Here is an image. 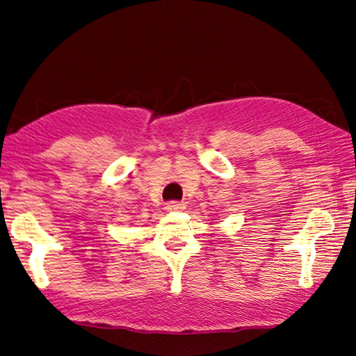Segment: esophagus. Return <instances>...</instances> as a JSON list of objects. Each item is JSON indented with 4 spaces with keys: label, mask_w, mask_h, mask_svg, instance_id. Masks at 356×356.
<instances>
[{
    "label": "esophagus",
    "mask_w": 356,
    "mask_h": 356,
    "mask_svg": "<svg viewBox=\"0 0 356 356\" xmlns=\"http://www.w3.org/2000/svg\"><path fill=\"white\" fill-rule=\"evenodd\" d=\"M184 209H185V204L179 202V201L166 202V206H165V210H168V212H177V210H184Z\"/></svg>",
    "instance_id": "34e87169"
}]
</instances>
